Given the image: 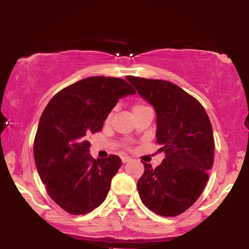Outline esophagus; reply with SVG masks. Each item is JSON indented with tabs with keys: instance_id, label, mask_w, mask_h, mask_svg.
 <instances>
[{
	"instance_id": "esophagus-1",
	"label": "esophagus",
	"mask_w": 249,
	"mask_h": 249,
	"mask_svg": "<svg viewBox=\"0 0 249 249\" xmlns=\"http://www.w3.org/2000/svg\"><path fill=\"white\" fill-rule=\"evenodd\" d=\"M130 161H131V159L128 158V156H122V163H128Z\"/></svg>"
}]
</instances>
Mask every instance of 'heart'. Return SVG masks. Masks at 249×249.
Returning a JSON list of instances; mask_svg holds the SVG:
<instances>
[{
    "label": "heart",
    "instance_id": "obj_1",
    "mask_svg": "<svg viewBox=\"0 0 249 249\" xmlns=\"http://www.w3.org/2000/svg\"><path fill=\"white\" fill-rule=\"evenodd\" d=\"M142 107H144V105H142V104H136L135 107H132V112L136 111V110H138V108H142ZM111 117H112V113H110V114L107 115V121H110Z\"/></svg>",
    "mask_w": 249,
    "mask_h": 249
}]
</instances>
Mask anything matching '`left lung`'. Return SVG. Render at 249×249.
I'll list each match as a JSON object with an SVG mask.
<instances>
[{
  "instance_id": "obj_1",
  "label": "left lung",
  "mask_w": 249,
  "mask_h": 249,
  "mask_svg": "<svg viewBox=\"0 0 249 249\" xmlns=\"http://www.w3.org/2000/svg\"><path fill=\"white\" fill-rule=\"evenodd\" d=\"M137 93L156 112V142L165 154L161 164L144 163L137 182L142 202L162 216H176L196 202L214 158L212 124L203 105L177 85L129 76Z\"/></svg>"
}]
</instances>
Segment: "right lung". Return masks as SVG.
Here are the masks:
<instances>
[{
	"instance_id": "add662e5",
	"label": "right lung",
	"mask_w": 249,
	"mask_h": 249,
	"mask_svg": "<svg viewBox=\"0 0 249 249\" xmlns=\"http://www.w3.org/2000/svg\"><path fill=\"white\" fill-rule=\"evenodd\" d=\"M136 93L114 77H89L63 88L39 119L34 158L51 198L68 213L86 214L107 198L121 159L95 160L87 137L103 128L119 98Z\"/></svg>"
}]
</instances>
